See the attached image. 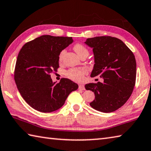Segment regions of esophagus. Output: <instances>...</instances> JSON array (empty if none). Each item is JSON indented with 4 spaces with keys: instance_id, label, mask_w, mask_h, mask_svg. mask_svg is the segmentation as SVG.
I'll use <instances>...</instances> for the list:
<instances>
[{
    "instance_id": "esophagus-1",
    "label": "esophagus",
    "mask_w": 151,
    "mask_h": 151,
    "mask_svg": "<svg viewBox=\"0 0 151 151\" xmlns=\"http://www.w3.org/2000/svg\"><path fill=\"white\" fill-rule=\"evenodd\" d=\"M78 89L79 90H84L85 89V87H84V85H83V84H79Z\"/></svg>"
}]
</instances>
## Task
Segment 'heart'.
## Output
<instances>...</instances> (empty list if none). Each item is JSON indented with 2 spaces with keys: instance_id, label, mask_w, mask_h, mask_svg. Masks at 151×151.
Wrapping results in <instances>:
<instances>
[{
  "instance_id": "obj_1",
  "label": "heart",
  "mask_w": 151,
  "mask_h": 151,
  "mask_svg": "<svg viewBox=\"0 0 151 151\" xmlns=\"http://www.w3.org/2000/svg\"><path fill=\"white\" fill-rule=\"evenodd\" d=\"M73 49L80 57L84 55H88L89 51L88 50V49L84 45L81 44V43H76V44L73 46ZM65 53V50H63L61 51L59 56V60H62V59L63 58ZM86 73V70L84 68H71V69L67 71V75L71 80L76 82H81L83 81L84 78V75Z\"/></svg>"
}]
</instances>
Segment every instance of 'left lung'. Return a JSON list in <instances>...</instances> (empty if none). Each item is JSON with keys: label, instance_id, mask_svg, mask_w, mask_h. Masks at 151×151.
<instances>
[{"label": "left lung", "instance_id": "1", "mask_svg": "<svg viewBox=\"0 0 151 151\" xmlns=\"http://www.w3.org/2000/svg\"><path fill=\"white\" fill-rule=\"evenodd\" d=\"M92 48L94 65L90 76H100L104 83H89L86 90L94 93L92 108L109 113L117 110L131 96L136 80V61L133 52L121 40L111 36L88 38Z\"/></svg>", "mask_w": 151, "mask_h": 151}]
</instances>
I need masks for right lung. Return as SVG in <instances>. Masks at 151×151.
I'll return each instance as SVG.
<instances>
[{"instance_id":"1","label":"right lung","mask_w":151,"mask_h":151,"mask_svg":"<svg viewBox=\"0 0 151 151\" xmlns=\"http://www.w3.org/2000/svg\"><path fill=\"white\" fill-rule=\"evenodd\" d=\"M73 42L71 37L42 35L26 43L18 53L14 80L26 103L36 110L49 113L63 106L78 84L68 78L53 82L50 74L59 68L61 51Z\"/></svg>"}]
</instances>
